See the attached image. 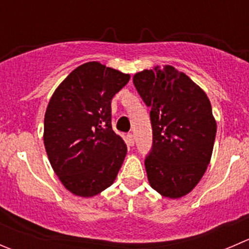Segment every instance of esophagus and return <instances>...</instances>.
Returning a JSON list of instances; mask_svg holds the SVG:
<instances>
[{"instance_id": "1", "label": "esophagus", "mask_w": 249, "mask_h": 249, "mask_svg": "<svg viewBox=\"0 0 249 249\" xmlns=\"http://www.w3.org/2000/svg\"><path fill=\"white\" fill-rule=\"evenodd\" d=\"M126 143L129 145H134V143H135L134 135H132V134H127L126 135Z\"/></svg>"}]
</instances>
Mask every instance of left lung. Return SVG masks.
I'll return each instance as SVG.
<instances>
[{
  "mask_svg": "<svg viewBox=\"0 0 249 249\" xmlns=\"http://www.w3.org/2000/svg\"><path fill=\"white\" fill-rule=\"evenodd\" d=\"M134 85L150 107L152 149L144 159L150 187L177 199L194 189L210 164L217 124L207 95L172 66L144 70Z\"/></svg>",
  "mask_w": 249,
  "mask_h": 249,
  "instance_id": "obj_1",
  "label": "left lung"
}]
</instances>
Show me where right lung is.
Here are the masks:
<instances>
[{"label":"right lung","instance_id":"right-lung-1","mask_svg":"<svg viewBox=\"0 0 249 249\" xmlns=\"http://www.w3.org/2000/svg\"><path fill=\"white\" fill-rule=\"evenodd\" d=\"M129 74L87 62L57 87L44 115V147L62 184L78 196H94L108 188L127 148L112 129L113 96Z\"/></svg>","mask_w":249,"mask_h":249}]
</instances>
